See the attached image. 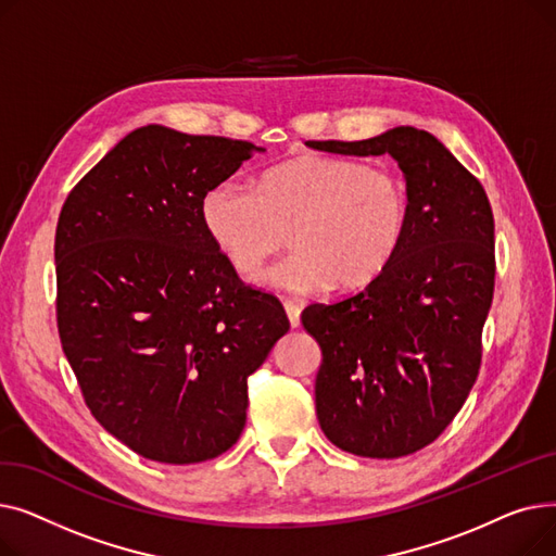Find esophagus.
Wrapping results in <instances>:
<instances>
[{
    "mask_svg": "<svg viewBox=\"0 0 556 556\" xmlns=\"http://www.w3.org/2000/svg\"><path fill=\"white\" fill-rule=\"evenodd\" d=\"M283 308H286L290 327L298 329V327H300V313H302V308H300L295 302H283Z\"/></svg>",
    "mask_w": 556,
    "mask_h": 556,
    "instance_id": "1",
    "label": "esophagus"
}]
</instances>
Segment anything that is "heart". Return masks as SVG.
I'll use <instances>...</instances> for the list:
<instances>
[{"mask_svg":"<svg viewBox=\"0 0 556 556\" xmlns=\"http://www.w3.org/2000/svg\"><path fill=\"white\" fill-rule=\"evenodd\" d=\"M407 212L392 170L329 155L288 160L263 173L254 191L218 182L200 200L204 231L239 273L256 270L288 231L295 250L254 281L290 295L376 279L403 241Z\"/></svg>","mask_w":556,"mask_h":556,"instance_id":"obj_1","label":"heart"}]
</instances>
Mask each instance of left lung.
<instances>
[{"instance_id": "obj_1", "label": "left lung", "mask_w": 556, "mask_h": 556, "mask_svg": "<svg viewBox=\"0 0 556 556\" xmlns=\"http://www.w3.org/2000/svg\"><path fill=\"white\" fill-rule=\"evenodd\" d=\"M306 146L356 157L388 153L410 204L386 270L361 293L302 313L323 349L319 428L361 457L417 453L446 430L478 378L495 277L489 198L440 139L413 126Z\"/></svg>"}]
</instances>
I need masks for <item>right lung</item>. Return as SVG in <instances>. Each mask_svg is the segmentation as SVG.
Instances as JSON below:
<instances>
[{
  "mask_svg": "<svg viewBox=\"0 0 556 556\" xmlns=\"http://www.w3.org/2000/svg\"><path fill=\"white\" fill-rule=\"evenodd\" d=\"M266 149L151 124L67 195L58 333L94 419L146 459L195 464L245 428L248 376L290 329L214 245L200 200Z\"/></svg>",
  "mask_w": 556,
  "mask_h": 556,
  "instance_id": "right-lung-1",
  "label": "right lung"
}]
</instances>
